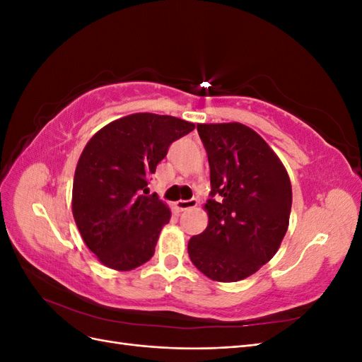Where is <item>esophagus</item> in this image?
I'll return each mask as SVG.
<instances>
[{"mask_svg":"<svg viewBox=\"0 0 362 362\" xmlns=\"http://www.w3.org/2000/svg\"><path fill=\"white\" fill-rule=\"evenodd\" d=\"M196 205H198V201H196L194 198H192L189 201L175 202V206H177V210H180V211H185V210H189V208H194Z\"/></svg>","mask_w":362,"mask_h":362,"instance_id":"esophagus-1","label":"esophagus"}]
</instances>
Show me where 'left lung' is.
I'll list each match as a JSON object with an SVG mask.
<instances>
[{
	"label": "left lung",
	"instance_id": "8db88e82",
	"mask_svg": "<svg viewBox=\"0 0 362 362\" xmlns=\"http://www.w3.org/2000/svg\"><path fill=\"white\" fill-rule=\"evenodd\" d=\"M210 163L208 226L189 242V257L218 282L245 279L269 262L288 229L291 182L284 164L254 129L199 124Z\"/></svg>",
	"mask_w": 362,
	"mask_h": 362
}]
</instances>
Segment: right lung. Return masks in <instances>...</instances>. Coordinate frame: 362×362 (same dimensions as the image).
Wrapping results in <instances>:
<instances>
[{"label": "right lung", "mask_w": 362, "mask_h": 362, "mask_svg": "<svg viewBox=\"0 0 362 362\" xmlns=\"http://www.w3.org/2000/svg\"><path fill=\"white\" fill-rule=\"evenodd\" d=\"M194 124L173 116L134 113L113 120L87 141L76 164L72 214L104 266L127 272L151 259L170 210L148 181L172 141Z\"/></svg>", "instance_id": "obj_1"}]
</instances>
